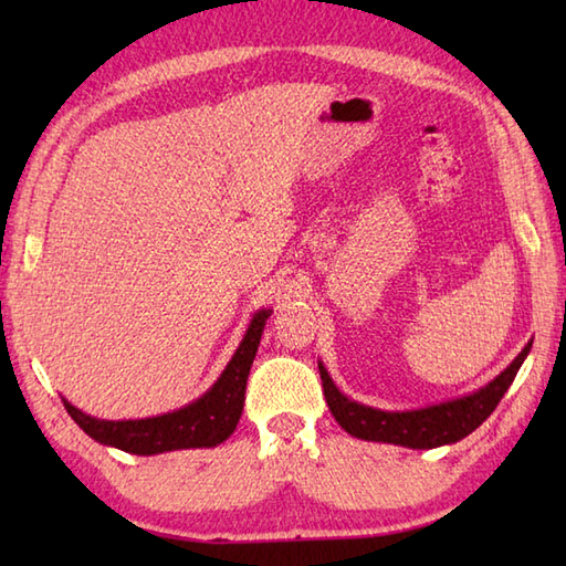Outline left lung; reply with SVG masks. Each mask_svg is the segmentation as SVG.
<instances>
[{"instance_id": "left-lung-1", "label": "left lung", "mask_w": 566, "mask_h": 566, "mask_svg": "<svg viewBox=\"0 0 566 566\" xmlns=\"http://www.w3.org/2000/svg\"><path fill=\"white\" fill-rule=\"evenodd\" d=\"M533 343H527L521 355L494 381H489L479 391L467 394L462 399L416 408V411H381V408L357 403L340 394L323 363H318V371L331 413L350 436L371 442L401 444V448L411 450H430L467 438L469 432L476 430L494 413V408L503 399V394L509 391Z\"/></svg>"}]
</instances>
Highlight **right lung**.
<instances>
[{"label": "right lung", "mask_w": 566, "mask_h": 566, "mask_svg": "<svg viewBox=\"0 0 566 566\" xmlns=\"http://www.w3.org/2000/svg\"><path fill=\"white\" fill-rule=\"evenodd\" d=\"M272 311L262 308L252 316L250 326L240 340L231 363L226 365L223 375L216 379L213 387L199 396L197 401L179 408L172 413L140 420H102L82 413L80 408L63 399L72 420L102 444H112L130 454H160L170 450L189 448H216L231 438L245 403V384L250 365L255 359L262 338L264 323Z\"/></svg>", "instance_id": "add662e5"}]
</instances>
